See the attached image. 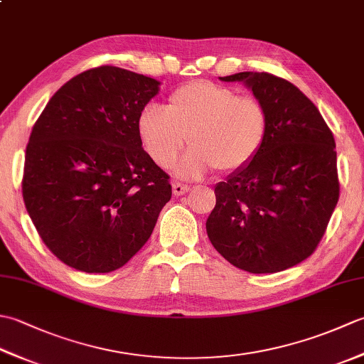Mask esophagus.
Returning <instances> with one entry per match:
<instances>
[{"mask_svg": "<svg viewBox=\"0 0 364 364\" xmlns=\"http://www.w3.org/2000/svg\"><path fill=\"white\" fill-rule=\"evenodd\" d=\"M172 189H173V194L176 196V197H180V196H184L186 194V192L189 191V186L188 184H183V183H173L172 184Z\"/></svg>", "mask_w": 364, "mask_h": 364, "instance_id": "34e87169", "label": "esophagus"}]
</instances>
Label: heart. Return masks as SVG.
<instances>
[{
    "label": "heart",
    "mask_w": 364,
    "mask_h": 364,
    "mask_svg": "<svg viewBox=\"0 0 364 364\" xmlns=\"http://www.w3.org/2000/svg\"><path fill=\"white\" fill-rule=\"evenodd\" d=\"M267 131V109L258 98L203 80L175 89L166 109L149 105L137 117L144 150L161 168H172L189 141L181 176L239 172L258 156Z\"/></svg>",
    "instance_id": "1"
}]
</instances>
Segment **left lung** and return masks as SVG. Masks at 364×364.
Segmentation results:
<instances>
[{
  "mask_svg": "<svg viewBox=\"0 0 364 364\" xmlns=\"http://www.w3.org/2000/svg\"><path fill=\"white\" fill-rule=\"evenodd\" d=\"M220 80L252 89L266 106L269 131L252 164L215 186L206 233L233 266L282 272L316 250L335 211V139L318 107L289 81L266 72Z\"/></svg>",
  "mask_w": 364,
  "mask_h": 364,
  "instance_id": "left-lung-1",
  "label": "left lung"
}]
</instances>
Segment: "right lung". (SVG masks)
I'll list each match as a JSON object with an SVG mask.
<instances>
[{
    "instance_id": "add662e5",
    "label": "right lung",
    "mask_w": 364,
    "mask_h": 364,
    "mask_svg": "<svg viewBox=\"0 0 364 364\" xmlns=\"http://www.w3.org/2000/svg\"><path fill=\"white\" fill-rule=\"evenodd\" d=\"M159 81L102 65L67 81L34 123L21 192L54 257L87 274L125 266L172 197L142 149L137 117Z\"/></svg>"
}]
</instances>
